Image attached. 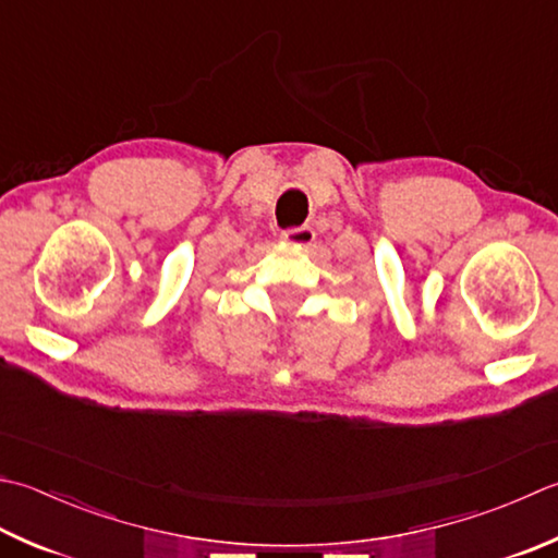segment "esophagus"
Returning a JSON list of instances; mask_svg holds the SVG:
<instances>
[{"instance_id": "34e87169", "label": "esophagus", "mask_w": 558, "mask_h": 558, "mask_svg": "<svg viewBox=\"0 0 558 558\" xmlns=\"http://www.w3.org/2000/svg\"><path fill=\"white\" fill-rule=\"evenodd\" d=\"M314 229L312 227H292V229H286V232L280 234V239L290 246H310L314 242Z\"/></svg>"}]
</instances>
